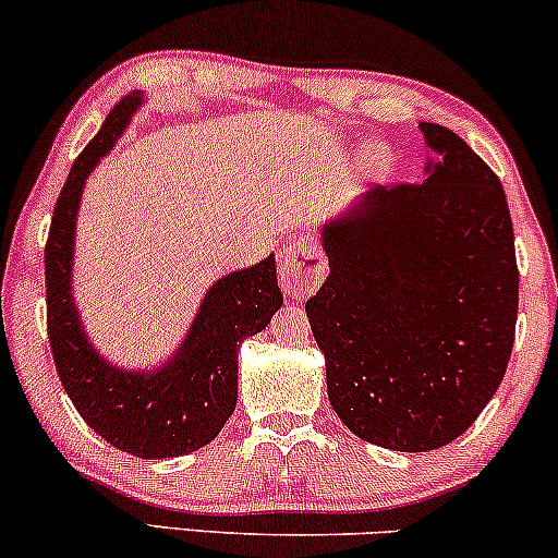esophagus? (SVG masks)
I'll list each match as a JSON object with an SVG mask.
<instances>
[{
    "label": "esophagus",
    "mask_w": 558,
    "mask_h": 558,
    "mask_svg": "<svg viewBox=\"0 0 558 558\" xmlns=\"http://www.w3.org/2000/svg\"><path fill=\"white\" fill-rule=\"evenodd\" d=\"M328 272V262H325L323 248L310 235H301L296 241H288L280 252L278 280L286 296L306 299L317 291L319 283Z\"/></svg>",
    "instance_id": "34e87169"
}]
</instances>
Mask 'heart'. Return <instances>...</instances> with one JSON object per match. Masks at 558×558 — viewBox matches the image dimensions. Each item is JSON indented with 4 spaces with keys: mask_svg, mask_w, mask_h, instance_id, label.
<instances>
[{
    "mask_svg": "<svg viewBox=\"0 0 558 558\" xmlns=\"http://www.w3.org/2000/svg\"><path fill=\"white\" fill-rule=\"evenodd\" d=\"M364 170L369 172L373 178H383L386 172L390 170V155L383 146H373V149H367V155H364Z\"/></svg>",
    "mask_w": 558,
    "mask_h": 558,
    "instance_id": "1",
    "label": "heart"
}]
</instances>
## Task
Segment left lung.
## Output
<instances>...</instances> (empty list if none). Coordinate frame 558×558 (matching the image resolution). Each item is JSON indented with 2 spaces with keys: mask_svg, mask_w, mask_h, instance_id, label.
<instances>
[{
  "mask_svg": "<svg viewBox=\"0 0 558 558\" xmlns=\"http://www.w3.org/2000/svg\"><path fill=\"white\" fill-rule=\"evenodd\" d=\"M427 181L380 185L323 230L330 275L306 301L336 414L367 444L433 451L506 375L520 306L504 185L457 133L422 123Z\"/></svg>",
  "mask_w": 558,
  "mask_h": 558,
  "instance_id": "1",
  "label": "left lung"
}]
</instances>
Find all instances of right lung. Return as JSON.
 <instances>
[{
    "mask_svg": "<svg viewBox=\"0 0 558 558\" xmlns=\"http://www.w3.org/2000/svg\"><path fill=\"white\" fill-rule=\"evenodd\" d=\"M141 94L123 96L73 162L49 226L47 330L70 401L94 433L138 459H170L207 446L226 427L239 396V343L265 330L283 304L275 259L230 272L209 288L181 351L157 373H125L101 360L81 328L70 293L75 215L83 183L112 149Z\"/></svg>",
    "mask_w": 558,
    "mask_h": 558,
    "instance_id": "1",
    "label": "right lung"
}]
</instances>
